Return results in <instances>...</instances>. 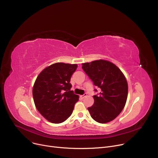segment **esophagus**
I'll return each mask as SVG.
<instances>
[{"label":"esophagus","mask_w":158,"mask_h":158,"mask_svg":"<svg viewBox=\"0 0 158 158\" xmlns=\"http://www.w3.org/2000/svg\"><path fill=\"white\" fill-rule=\"evenodd\" d=\"M86 95H87V94H85L84 95H81V98H85V97H86Z\"/></svg>","instance_id":"esophagus-1"}]
</instances>
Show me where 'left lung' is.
I'll return each instance as SVG.
<instances>
[{"label":"left lung","instance_id":"left-lung-1","mask_svg":"<svg viewBox=\"0 0 158 158\" xmlns=\"http://www.w3.org/2000/svg\"><path fill=\"white\" fill-rule=\"evenodd\" d=\"M82 64L94 85L101 90L94 95V105L88 107L91 117L101 123L112 121L126 103L128 85L125 76L117 66L108 61L99 60Z\"/></svg>","mask_w":158,"mask_h":158}]
</instances>
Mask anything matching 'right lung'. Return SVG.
<instances>
[{"instance_id": "1", "label": "right lung", "mask_w": 158, "mask_h": 158, "mask_svg": "<svg viewBox=\"0 0 158 158\" xmlns=\"http://www.w3.org/2000/svg\"><path fill=\"white\" fill-rule=\"evenodd\" d=\"M77 64L56 63L38 75L32 88L35 104L48 121L62 123L72 114L79 96L70 90L72 74Z\"/></svg>"}]
</instances>
